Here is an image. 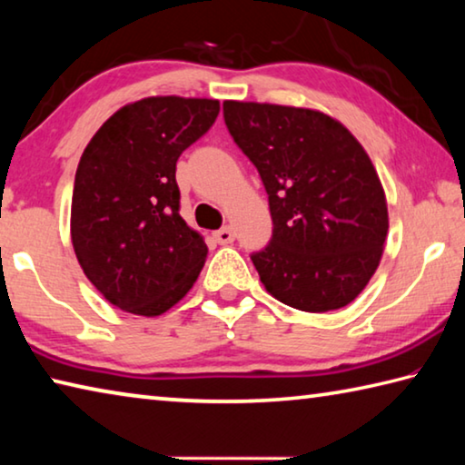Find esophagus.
Wrapping results in <instances>:
<instances>
[{
  "label": "esophagus",
  "instance_id": "34e87169",
  "mask_svg": "<svg viewBox=\"0 0 465 465\" xmlns=\"http://www.w3.org/2000/svg\"><path fill=\"white\" fill-rule=\"evenodd\" d=\"M215 240L219 243H223V246H225V243H232L235 240L233 230H232V227H222V230L215 232Z\"/></svg>",
  "mask_w": 465,
  "mask_h": 465
}]
</instances>
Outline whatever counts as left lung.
I'll return each mask as SVG.
<instances>
[{
	"label": "left lung",
	"instance_id": "8db88e82",
	"mask_svg": "<svg viewBox=\"0 0 465 465\" xmlns=\"http://www.w3.org/2000/svg\"><path fill=\"white\" fill-rule=\"evenodd\" d=\"M223 119L269 194L272 238L252 254L262 285L291 308L349 305L380 266L388 204L351 131L310 108L223 102Z\"/></svg>",
	"mask_w": 465,
	"mask_h": 465
}]
</instances>
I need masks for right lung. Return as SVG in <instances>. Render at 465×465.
Wrapping results in <instances>:
<instances>
[{
    "instance_id": "add662e5",
    "label": "right lung",
    "mask_w": 465,
    "mask_h": 465,
    "mask_svg": "<svg viewBox=\"0 0 465 465\" xmlns=\"http://www.w3.org/2000/svg\"><path fill=\"white\" fill-rule=\"evenodd\" d=\"M217 114V100L143 98L116 110L84 149L72 242L85 277L116 308L160 316L199 277L207 243L180 217L176 162Z\"/></svg>"
}]
</instances>
